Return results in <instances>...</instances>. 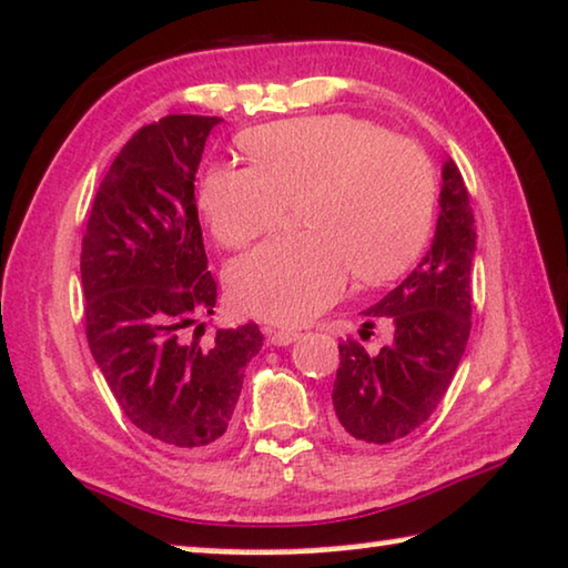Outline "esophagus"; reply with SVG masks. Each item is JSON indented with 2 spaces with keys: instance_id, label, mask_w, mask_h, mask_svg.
Returning <instances> with one entry per match:
<instances>
[{
  "instance_id": "34e87169",
  "label": "esophagus",
  "mask_w": 568,
  "mask_h": 568,
  "mask_svg": "<svg viewBox=\"0 0 568 568\" xmlns=\"http://www.w3.org/2000/svg\"><path fill=\"white\" fill-rule=\"evenodd\" d=\"M298 336H301V332H293V328H275V332L267 334V342L275 346H287V344H293Z\"/></svg>"
}]
</instances>
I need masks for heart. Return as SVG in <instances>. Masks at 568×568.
<instances>
[{
  "mask_svg": "<svg viewBox=\"0 0 568 568\" xmlns=\"http://www.w3.org/2000/svg\"><path fill=\"white\" fill-rule=\"evenodd\" d=\"M252 165H216L201 209L224 247L275 230L298 203L303 234L234 260L226 291L236 311L273 324H303L336 301L349 277L387 283L426 247L436 211L430 158L352 114L301 116L244 132Z\"/></svg>",
  "mask_w": 568,
  "mask_h": 568,
  "instance_id": "heart-1",
  "label": "heart"
}]
</instances>
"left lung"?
Masks as SVG:
<instances>
[{"label": "left lung", "instance_id": "left-lung-1", "mask_svg": "<svg viewBox=\"0 0 568 568\" xmlns=\"http://www.w3.org/2000/svg\"><path fill=\"white\" fill-rule=\"evenodd\" d=\"M434 244L418 267L365 311V326H393V342L369 354L354 338L338 342L334 413L338 436L390 444L420 428L442 403L471 332V260L477 226L467 183L454 160L444 165Z\"/></svg>", "mask_w": 568, "mask_h": 568}]
</instances>
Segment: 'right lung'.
<instances>
[{
	"instance_id": "add662e5",
	"label": "right lung",
	"mask_w": 568,
	"mask_h": 568,
	"mask_svg": "<svg viewBox=\"0 0 568 568\" xmlns=\"http://www.w3.org/2000/svg\"><path fill=\"white\" fill-rule=\"evenodd\" d=\"M219 122L168 114L140 126L101 181L81 242L89 349L130 423L181 452L226 434L262 349L257 324L219 328L209 349L181 336L216 306L193 183Z\"/></svg>"
}]
</instances>
